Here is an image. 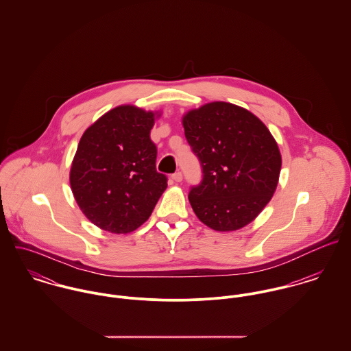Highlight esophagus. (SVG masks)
I'll use <instances>...</instances> for the list:
<instances>
[{
	"mask_svg": "<svg viewBox=\"0 0 351 351\" xmlns=\"http://www.w3.org/2000/svg\"><path fill=\"white\" fill-rule=\"evenodd\" d=\"M171 178H173V181H176V182H181V181H182V173H181V171H177V173H174V174L171 176Z\"/></svg>",
	"mask_w": 351,
	"mask_h": 351,
	"instance_id": "34e87169",
	"label": "esophagus"
}]
</instances>
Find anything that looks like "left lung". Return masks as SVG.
<instances>
[{
	"mask_svg": "<svg viewBox=\"0 0 351 351\" xmlns=\"http://www.w3.org/2000/svg\"><path fill=\"white\" fill-rule=\"evenodd\" d=\"M182 125L202 169L189 192L196 216L221 232L247 226L277 189L282 159L276 139L250 110L224 101L186 112Z\"/></svg>",
	"mask_w": 351,
	"mask_h": 351,
	"instance_id": "1",
	"label": "left lung"
}]
</instances>
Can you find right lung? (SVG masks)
Here are the masks:
<instances>
[{
	"label": "right lung",
	"mask_w": 351,
	"mask_h": 351,
	"mask_svg": "<svg viewBox=\"0 0 351 351\" xmlns=\"http://www.w3.org/2000/svg\"><path fill=\"white\" fill-rule=\"evenodd\" d=\"M158 112L120 105L82 135L70 169V186L82 213L101 230L128 234L152 213L167 188L156 171L150 131Z\"/></svg>",
	"instance_id": "1"
}]
</instances>
